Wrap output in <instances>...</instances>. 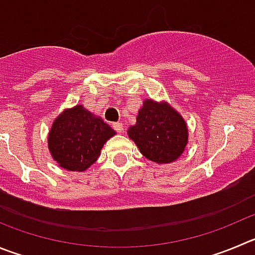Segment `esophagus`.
<instances>
[{"label": "esophagus", "mask_w": 255, "mask_h": 255, "mask_svg": "<svg viewBox=\"0 0 255 255\" xmlns=\"http://www.w3.org/2000/svg\"><path fill=\"white\" fill-rule=\"evenodd\" d=\"M113 128L118 133H122L123 132V125H122V123H113Z\"/></svg>", "instance_id": "esophagus-1"}]
</instances>
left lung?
Returning a JSON list of instances; mask_svg holds the SVG:
<instances>
[{
  "mask_svg": "<svg viewBox=\"0 0 255 255\" xmlns=\"http://www.w3.org/2000/svg\"><path fill=\"white\" fill-rule=\"evenodd\" d=\"M135 121L127 134L146 158L166 165L181 157L189 142V128L170 103L144 99Z\"/></svg>",
  "mask_w": 255,
  "mask_h": 255,
  "instance_id": "left-lung-1",
  "label": "left lung"
}]
</instances>
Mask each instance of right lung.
Here are the masks:
<instances>
[{"instance_id": "add662e5", "label": "right lung", "mask_w": 255, "mask_h": 255, "mask_svg": "<svg viewBox=\"0 0 255 255\" xmlns=\"http://www.w3.org/2000/svg\"><path fill=\"white\" fill-rule=\"evenodd\" d=\"M116 135L99 116L77 104L65 108L47 134V148L59 167L83 172L98 160L104 143Z\"/></svg>"}]
</instances>
